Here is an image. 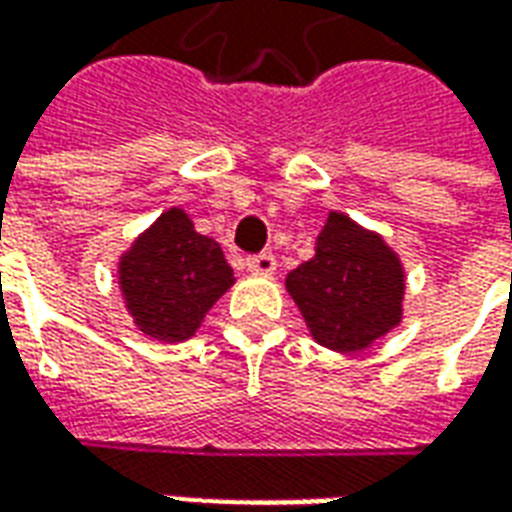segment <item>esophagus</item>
<instances>
[{"mask_svg":"<svg viewBox=\"0 0 512 512\" xmlns=\"http://www.w3.org/2000/svg\"><path fill=\"white\" fill-rule=\"evenodd\" d=\"M246 266H249L252 274L268 277V274H274V268H277V257L271 255V252H260V255L249 257V260H246Z\"/></svg>","mask_w":512,"mask_h":512,"instance_id":"1","label":"esophagus"}]
</instances>
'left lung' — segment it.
I'll return each mask as SVG.
<instances>
[{
	"instance_id": "8db88e82",
	"label": "left lung",
	"mask_w": 512,
	"mask_h": 512,
	"mask_svg": "<svg viewBox=\"0 0 512 512\" xmlns=\"http://www.w3.org/2000/svg\"><path fill=\"white\" fill-rule=\"evenodd\" d=\"M312 340L337 354H362L403 321L406 268L376 230L332 211L315 255L285 279Z\"/></svg>"
}]
</instances>
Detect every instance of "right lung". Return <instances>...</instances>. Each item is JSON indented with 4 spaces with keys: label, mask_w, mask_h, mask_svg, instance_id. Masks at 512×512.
Returning <instances> with one entry per match:
<instances>
[{
    "label": "right lung",
    "mask_w": 512,
    "mask_h": 512,
    "mask_svg": "<svg viewBox=\"0 0 512 512\" xmlns=\"http://www.w3.org/2000/svg\"><path fill=\"white\" fill-rule=\"evenodd\" d=\"M222 246L194 230L183 208H169L134 238L117 263V285L136 329L161 343H183L233 288Z\"/></svg>",
    "instance_id": "right-lung-1"
}]
</instances>
